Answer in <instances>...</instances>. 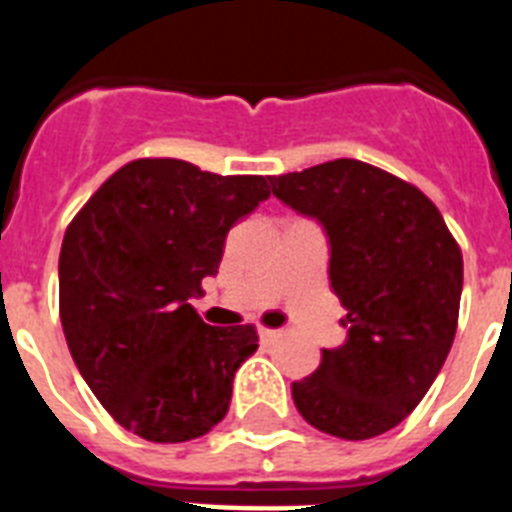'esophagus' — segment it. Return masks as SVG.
I'll return each mask as SVG.
<instances>
[{
  "mask_svg": "<svg viewBox=\"0 0 512 512\" xmlns=\"http://www.w3.org/2000/svg\"><path fill=\"white\" fill-rule=\"evenodd\" d=\"M281 337V329H260V340L263 342H273V340H279Z\"/></svg>",
  "mask_w": 512,
  "mask_h": 512,
  "instance_id": "1",
  "label": "esophagus"
}]
</instances>
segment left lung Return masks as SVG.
I'll list each match as a JSON object with an SVG mask.
<instances>
[{
  "instance_id": "obj_1",
  "label": "left lung",
  "mask_w": 512,
  "mask_h": 512,
  "mask_svg": "<svg viewBox=\"0 0 512 512\" xmlns=\"http://www.w3.org/2000/svg\"><path fill=\"white\" fill-rule=\"evenodd\" d=\"M271 188L324 225L329 281L348 311V340L292 382L297 412L345 441L380 436L420 404L452 350L460 244L420 188L358 159L271 177Z\"/></svg>"
}]
</instances>
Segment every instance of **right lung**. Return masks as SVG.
Wrapping results in <instances>:
<instances>
[{"label":"right lung","mask_w":512,"mask_h":512,"mask_svg":"<svg viewBox=\"0 0 512 512\" xmlns=\"http://www.w3.org/2000/svg\"><path fill=\"white\" fill-rule=\"evenodd\" d=\"M271 196L263 175L135 159L92 193L60 247V324L84 382L122 428L183 444L223 420L257 329L209 327L188 303L225 236Z\"/></svg>","instance_id":"right-lung-1"}]
</instances>
